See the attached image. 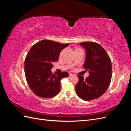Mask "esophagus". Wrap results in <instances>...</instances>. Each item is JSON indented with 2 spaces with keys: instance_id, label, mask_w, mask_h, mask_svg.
Listing matches in <instances>:
<instances>
[{
  "instance_id": "obj_1",
  "label": "esophagus",
  "mask_w": 131,
  "mask_h": 131,
  "mask_svg": "<svg viewBox=\"0 0 131 131\" xmlns=\"http://www.w3.org/2000/svg\"><path fill=\"white\" fill-rule=\"evenodd\" d=\"M69 74V76L70 77H72V76H73V75H74V74H73L72 73H70Z\"/></svg>"
}]
</instances>
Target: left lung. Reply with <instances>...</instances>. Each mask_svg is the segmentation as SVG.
<instances>
[{"label":"left lung","instance_id":"left-lung-1","mask_svg":"<svg viewBox=\"0 0 131 131\" xmlns=\"http://www.w3.org/2000/svg\"><path fill=\"white\" fill-rule=\"evenodd\" d=\"M86 51L83 66L89 76L77 75L79 82L75 86L78 96L88 101L98 98L108 89L112 79V62L108 53L101 45L93 42L79 43Z\"/></svg>","mask_w":131,"mask_h":131}]
</instances>
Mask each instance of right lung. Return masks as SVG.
<instances>
[{
	"instance_id": "1",
	"label": "right lung",
	"mask_w": 131,
	"mask_h": 131,
	"mask_svg": "<svg viewBox=\"0 0 131 131\" xmlns=\"http://www.w3.org/2000/svg\"><path fill=\"white\" fill-rule=\"evenodd\" d=\"M69 43H61L43 40L34 44L27 54L25 73L27 82L31 91L42 98H52L59 92L60 81L67 78L66 72L52 74V63L57 62L61 51Z\"/></svg>"
}]
</instances>
